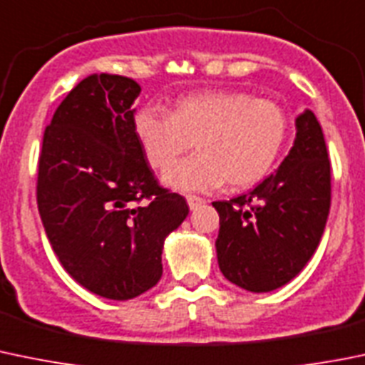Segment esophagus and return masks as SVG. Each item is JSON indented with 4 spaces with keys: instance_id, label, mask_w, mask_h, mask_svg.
I'll use <instances>...</instances> for the list:
<instances>
[{
    "instance_id": "esophagus-1",
    "label": "esophagus",
    "mask_w": 365,
    "mask_h": 365,
    "mask_svg": "<svg viewBox=\"0 0 365 365\" xmlns=\"http://www.w3.org/2000/svg\"><path fill=\"white\" fill-rule=\"evenodd\" d=\"M187 203H189L190 210H197L200 207H203L205 200H203V197L192 196V194H190V196H187Z\"/></svg>"
}]
</instances>
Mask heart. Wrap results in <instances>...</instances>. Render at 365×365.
<instances>
[{"instance_id":"1","label":"heart","mask_w":365,"mask_h":365,"mask_svg":"<svg viewBox=\"0 0 365 365\" xmlns=\"http://www.w3.org/2000/svg\"><path fill=\"white\" fill-rule=\"evenodd\" d=\"M133 135L155 171L168 169L196 146L197 155L173 165L164 182L176 190L208 192L225 182L246 189L277 162L289 119L277 101L242 91H201L178 98L169 112L143 107L132 121Z\"/></svg>"}]
</instances>
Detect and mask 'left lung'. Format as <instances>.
<instances>
[{"mask_svg":"<svg viewBox=\"0 0 365 365\" xmlns=\"http://www.w3.org/2000/svg\"><path fill=\"white\" fill-rule=\"evenodd\" d=\"M294 146L280 169L251 192L214 201L219 269L251 292L289 284L319 246L331 201L327 143L310 110L296 119Z\"/></svg>","mask_w":365,"mask_h":365,"instance_id":"1","label":"left lung"}]
</instances>
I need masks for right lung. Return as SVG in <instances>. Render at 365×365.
I'll list each match as a JSON object with an SVG mask.
<instances>
[{
	"label": "right lung",
	"mask_w": 365,
	"mask_h": 365,
	"mask_svg": "<svg viewBox=\"0 0 365 365\" xmlns=\"http://www.w3.org/2000/svg\"><path fill=\"white\" fill-rule=\"evenodd\" d=\"M137 81L93 74L63 98L38 155L37 207L62 267L87 291L132 299L162 277V246L189 214L133 135Z\"/></svg>",
	"instance_id": "obj_1"
}]
</instances>
